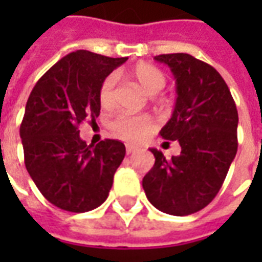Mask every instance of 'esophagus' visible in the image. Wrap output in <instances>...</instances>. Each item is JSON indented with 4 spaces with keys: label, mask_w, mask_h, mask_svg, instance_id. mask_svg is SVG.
I'll use <instances>...</instances> for the list:
<instances>
[{
    "label": "esophagus",
    "mask_w": 262,
    "mask_h": 262,
    "mask_svg": "<svg viewBox=\"0 0 262 262\" xmlns=\"http://www.w3.org/2000/svg\"><path fill=\"white\" fill-rule=\"evenodd\" d=\"M135 151H136V148L133 147V146H126V153L127 154L135 153Z\"/></svg>",
    "instance_id": "obj_1"
}]
</instances>
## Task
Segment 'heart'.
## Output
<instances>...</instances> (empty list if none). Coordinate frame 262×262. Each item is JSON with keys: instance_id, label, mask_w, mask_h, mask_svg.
I'll return each mask as SVG.
<instances>
[{"instance_id": "obj_1", "label": "heart", "mask_w": 262, "mask_h": 262, "mask_svg": "<svg viewBox=\"0 0 262 262\" xmlns=\"http://www.w3.org/2000/svg\"><path fill=\"white\" fill-rule=\"evenodd\" d=\"M130 78L136 81L148 95H156L167 84V77L156 66L148 63H139L132 67L129 71ZM115 85L116 77L108 75L98 91V99L103 108H112L115 103ZM109 127L115 135L129 143H137L144 140L154 129V122L151 118L144 115H130L122 114L115 115L109 122Z\"/></svg>"}]
</instances>
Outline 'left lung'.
I'll return each instance as SVG.
<instances>
[{"instance_id": "left-lung-1", "label": "left lung", "mask_w": 262, "mask_h": 262, "mask_svg": "<svg viewBox=\"0 0 262 262\" xmlns=\"http://www.w3.org/2000/svg\"><path fill=\"white\" fill-rule=\"evenodd\" d=\"M176 77L174 112L160 135L177 140L181 154L167 160L157 148L143 178L146 196L161 212L195 213L213 201L237 153L238 114L230 90L208 63L187 53L160 54Z\"/></svg>"}]
</instances>
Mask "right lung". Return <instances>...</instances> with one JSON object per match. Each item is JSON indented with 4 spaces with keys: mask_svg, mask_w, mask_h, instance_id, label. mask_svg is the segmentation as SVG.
<instances>
[{
    "mask_svg": "<svg viewBox=\"0 0 262 262\" xmlns=\"http://www.w3.org/2000/svg\"><path fill=\"white\" fill-rule=\"evenodd\" d=\"M126 60L73 52L42 75L28 98L19 129L26 170L43 196L63 210L82 213L102 205L125 159L119 140L86 146L78 125L98 118L99 86Z\"/></svg>",
    "mask_w": 262,
    "mask_h": 262,
    "instance_id": "add662e5",
    "label": "right lung"
}]
</instances>
